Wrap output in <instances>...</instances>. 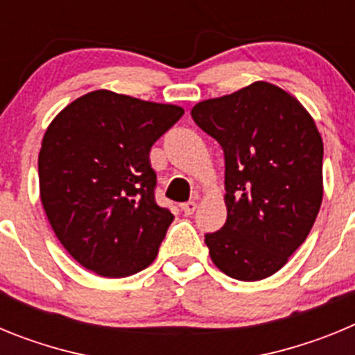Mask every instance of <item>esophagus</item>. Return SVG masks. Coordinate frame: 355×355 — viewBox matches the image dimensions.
<instances>
[{"instance_id":"obj_1","label":"esophagus","mask_w":355,"mask_h":355,"mask_svg":"<svg viewBox=\"0 0 355 355\" xmlns=\"http://www.w3.org/2000/svg\"><path fill=\"white\" fill-rule=\"evenodd\" d=\"M196 208H197L196 200H188V202H183V205H181V211H183L184 215H193Z\"/></svg>"}]
</instances>
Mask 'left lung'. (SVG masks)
Returning <instances> with one entry per match:
<instances>
[{
  "label": "left lung",
  "mask_w": 355,
  "mask_h": 355,
  "mask_svg": "<svg viewBox=\"0 0 355 355\" xmlns=\"http://www.w3.org/2000/svg\"><path fill=\"white\" fill-rule=\"evenodd\" d=\"M224 150L227 218L206 233L213 263L229 277L259 281L302 245L322 205L324 142L293 96L256 81L192 108Z\"/></svg>",
  "instance_id": "left-lung-1"
}]
</instances>
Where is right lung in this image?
<instances>
[{
  "label": "right lung",
  "instance_id": "right-lung-1",
  "mask_svg": "<svg viewBox=\"0 0 355 355\" xmlns=\"http://www.w3.org/2000/svg\"><path fill=\"white\" fill-rule=\"evenodd\" d=\"M183 114L96 90L49 124L39 155L40 200L56 238L87 270L126 277L155 261L174 215L156 205L149 150Z\"/></svg>",
  "mask_w": 355,
  "mask_h": 355
}]
</instances>
